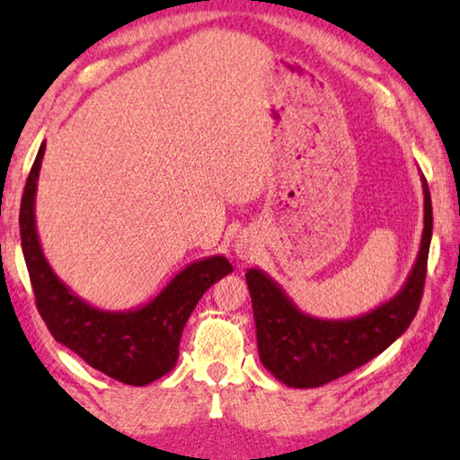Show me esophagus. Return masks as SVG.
Here are the masks:
<instances>
[{
	"label": "esophagus",
	"instance_id": "1",
	"mask_svg": "<svg viewBox=\"0 0 460 460\" xmlns=\"http://www.w3.org/2000/svg\"><path fill=\"white\" fill-rule=\"evenodd\" d=\"M236 252H238L240 259H248V256H252V243H251V240H246V238L238 240Z\"/></svg>",
	"mask_w": 460,
	"mask_h": 460
}]
</instances>
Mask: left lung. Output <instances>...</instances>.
<instances>
[{
  "instance_id": "1",
  "label": "left lung",
  "mask_w": 460,
  "mask_h": 460,
  "mask_svg": "<svg viewBox=\"0 0 460 460\" xmlns=\"http://www.w3.org/2000/svg\"><path fill=\"white\" fill-rule=\"evenodd\" d=\"M422 181L424 234L412 275L398 296L367 315L351 321L307 317L267 275L256 269L246 272L259 356L277 380L291 388H319L380 356L412 323L422 301L432 238V201L429 183Z\"/></svg>"
}]
</instances>
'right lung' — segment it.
<instances>
[{"mask_svg":"<svg viewBox=\"0 0 460 460\" xmlns=\"http://www.w3.org/2000/svg\"><path fill=\"white\" fill-rule=\"evenodd\" d=\"M44 149L46 145L30 169L20 208L22 251L40 317L56 341L104 376L128 385L155 382L173 369L185 321L196 303L216 280L232 272V264L224 256L193 262L139 311L107 313L80 301L56 279L38 243L34 196Z\"/></svg>","mask_w":460,"mask_h":460,"instance_id":"add662e5","label":"right lung"}]
</instances>
